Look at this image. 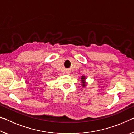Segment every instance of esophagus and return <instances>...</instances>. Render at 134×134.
Returning <instances> with one entry per match:
<instances>
[{"mask_svg":"<svg viewBox=\"0 0 134 134\" xmlns=\"http://www.w3.org/2000/svg\"><path fill=\"white\" fill-rule=\"evenodd\" d=\"M66 73H67L68 74H70V71H67V72H66Z\"/></svg>","mask_w":134,"mask_h":134,"instance_id":"34e87169","label":"esophagus"}]
</instances>
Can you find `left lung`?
Returning a JSON list of instances; mask_svg holds the SVG:
<instances>
[{
    "label": "left lung",
    "instance_id": "obj_1",
    "mask_svg": "<svg viewBox=\"0 0 134 134\" xmlns=\"http://www.w3.org/2000/svg\"><path fill=\"white\" fill-rule=\"evenodd\" d=\"M85 80H86L85 76H81V83H82V86H83V87H85L86 85V82H85Z\"/></svg>",
    "mask_w": 134,
    "mask_h": 134
}]
</instances>
